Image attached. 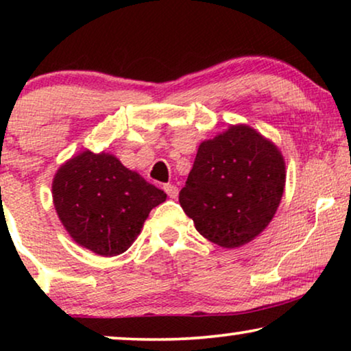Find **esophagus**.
I'll use <instances>...</instances> for the list:
<instances>
[{
	"label": "esophagus",
	"instance_id": "1",
	"mask_svg": "<svg viewBox=\"0 0 351 351\" xmlns=\"http://www.w3.org/2000/svg\"><path fill=\"white\" fill-rule=\"evenodd\" d=\"M165 191L167 193V196H169V198H172V199H176L177 196H179V189H177L174 184H166Z\"/></svg>",
	"mask_w": 351,
	"mask_h": 351
}]
</instances>
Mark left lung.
<instances>
[{"label":"left lung","instance_id":"1","mask_svg":"<svg viewBox=\"0 0 351 351\" xmlns=\"http://www.w3.org/2000/svg\"><path fill=\"white\" fill-rule=\"evenodd\" d=\"M285 184V158L275 143L237 124L199 143L179 203L206 239L233 249L271 222Z\"/></svg>","mask_w":351,"mask_h":351}]
</instances>
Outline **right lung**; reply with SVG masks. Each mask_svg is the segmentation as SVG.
<instances>
[{
	"instance_id": "right-lung-1",
	"label": "right lung",
	"mask_w": 351,
	"mask_h": 351,
	"mask_svg": "<svg viewBox=\"0 0 351 351\" xmlns=\"http://www.w3.org/2000/svg\"><path fill=\"white\" fill-rule=\"evenodd\" d=\"M52 199L75 243L113 257L131 247L150 210L166 201V193L117 156L86 150L57 169Z\"/></svg>"
}]
</instances>
